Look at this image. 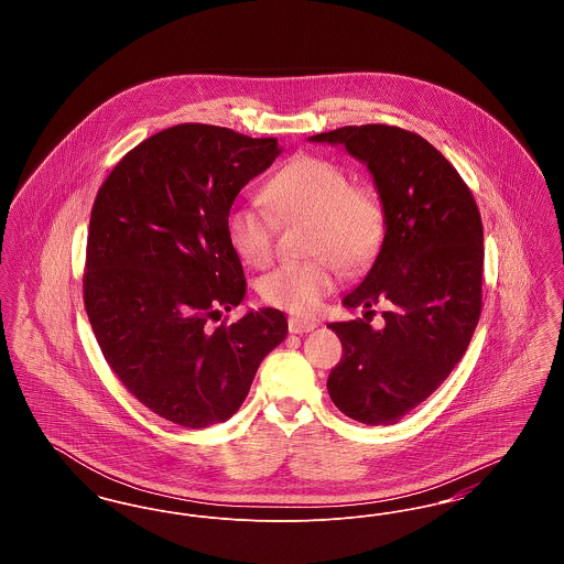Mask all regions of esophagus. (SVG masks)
Segmentation results:
<instances>
[{"label": "esophagus", "instance_id": "esophagus-1", "mask_svg": "<svg viewBox=\"0 0 564 564\" xmlns=\"http://www.w3.org/2000/svg\"><path fill=\"white\" fill-rule=\"evenodd\" d=\"M288 327L292 334H306V332H313L317 327L315 319H300V317H292L288 322Z\"/></svg>", "mask_w": 564, "mask_h": 564}]
</instances>
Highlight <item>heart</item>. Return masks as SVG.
Instances as JSON below:
<instances>
[{"instance_id": "heart-1", "label": "heart", "mask_w": 564, "mask_h": 564, "mask_svg": "<svg viewBox=\"0 0 564 564\" xmlns=\"http://www.w3.org/2000/svg\"><path fill=\"white\" fill-rule=\"evenodd\" d=\"M262 198L285 221H311L308 262H288L260 281L262 300L294 315H311L336 285V267L361 269L375 258L384 235V209L375 188L350 184L336 162L300 154L281 166ZM228 239L245 264L269 267L276 247V219L253 205L228 214Z\"/></svg>"}]
</instances>
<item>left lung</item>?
Returning <instances> with one entry per match:
<instances>
[{
	"instance_id": "8db88e82",
	"label": "left lung",
	"mask_w": 564,
	"mask_h": 564,
	"mask_svg": "<svg viewBox=\"0 0 564 564\" xmlns=\"http://www.w3.org/2000/svg\"><path fill=\"white\" fill-rule=\"evenodd\" d=\"M308 141L345 145L364 162L384 209L372 269L343 297L364 319L329 323L343 359L327 391L366 425H393L425 402L469 347L482 311V217L455 166L427 139L387 124L343 127ZM388 306L382 328L368 316Z\"/></svg>"
}]
</instances>
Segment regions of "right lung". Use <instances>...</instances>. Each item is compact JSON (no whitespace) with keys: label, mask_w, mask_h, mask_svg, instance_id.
I'll use <instances>...</instances> for the list:
<instances>
[{"label":"right lung","mask_w":564,"mask_h":564,"mask_svg":"<svg viewBox=\"0 0 564 564\" xmlns=\"http://www.w3.org/2000/svg\"><path fill=\"white\" fill-rule=\"evenodd\" d=\"M279 154L274 137L177 124L141 141L97 192L82 279L88 322L113 375L175 425L228 421L288 336L276 308L209 327L247 290L230 207Z\"/></svg>","instance_id":"add662e5"}]
</instances>
